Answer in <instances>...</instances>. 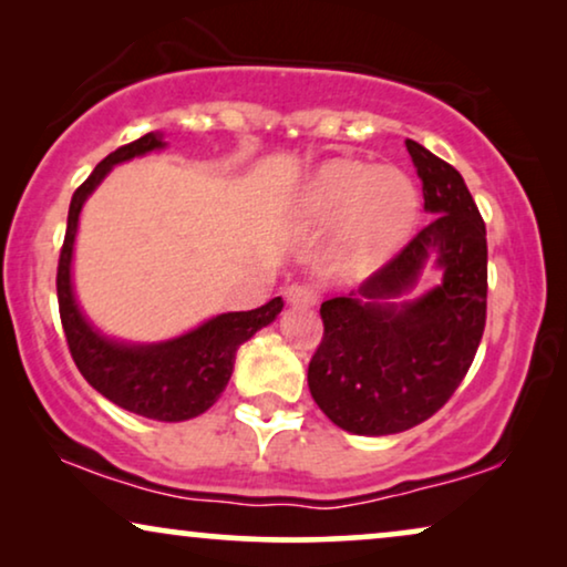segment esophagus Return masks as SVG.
I'll list each match as a JSON object with an SVG mask.
<instances>
[{
	"instance_id": "esophagus-1",
	"label": "esophagus",
	"mask_w": 567,
	"mask_h": 567,
	"mask_svg": "<svg viewBox=\"0 0 567 567\" xmlns=\"http://www.w3.org/2000/svg\"><path fill=\"white\" fill-rule=\"evenodd\" d=\"M284 297H286V301H291V305H305V307H312L320 301V293H317L312 286H307V284L286 286Z\"/></svg>"
}]
</instances>
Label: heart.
<instances>
[{
    "mask_svg": "<svg viewBox=\"0 0 567 567\" xmlns=\"http://www.w3.org/2000/svg\"><path fill=\"white\" fill-rule=\"evenodd\" d=\"M320 221L346 224V255L355 268L377 266L408 235L417 214V190L400 169L332 162L312 183Z\"/></svg>",
    "mask_w": 567,
    "mask_h": 567,
    "instance_id": "obj_1",
    "label": "heart"
}]
</instances>
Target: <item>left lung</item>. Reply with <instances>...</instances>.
I'll use <instances>...</instances> for the list:
<instances>
[{"label": "left lung", "mask_w": 567, "mask_h": 567, "mask_svg": "<svg viewBox=\"0 0 567 567\" xmlns=\"http://www.w3.org/2000/svg\"><path fill=\"white\" fill-rule=\"evenodd\" d=\"M431 219L348 297L322 301V340L309 392L324 415L361 436L400 433L449 402L472 367L487 317L485 221L462 175L413 138ZM429 259L445 281L421 300L390 306Z\"/></svg>", "instance_id": "left-lung-1"}]
</instances>
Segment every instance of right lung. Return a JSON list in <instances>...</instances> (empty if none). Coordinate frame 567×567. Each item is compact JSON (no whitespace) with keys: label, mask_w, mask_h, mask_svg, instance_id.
I'll return each instance as SVG.
<instances>
[{"label":"right lung","mask_w":567,"mask_h":567,"mask_svg":"<svg viewBox=\"0 0 567 567\" xmlns=\"http://www.w3.org/2000/svg\"><path fill=\"white\" fill-rule=\"evenodd\" d=\"M159 146L165 144L157 134H146L136 142L118 146L74 190L72 204H69L64 245L59 252L56 297L69 353H72L80 374L103 398L128 413L152 417V421L177 423L206 413L219 400L231 377L237 348L260 328L274 322L284 301L276 297L258 309L219 315L188 336L159 346L113 343L90 328L76 309L72 278H69L82 204L95 190V185L111 173L113 165L136 157V154L159 150Z\"/></svg>","instance_id":"1"}]
</instances>
